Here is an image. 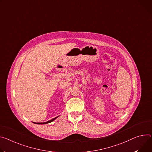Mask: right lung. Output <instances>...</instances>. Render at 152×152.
I'll return each mask as SVG.
<instances>
[{
	"mask_svg": "<svg viewBox=\"0 0 152 152\" xmlns=\"http://www.w3.org/2000/svg\"><path fill=\"white\" fill-rule=\"evenodd\" d=\"M59 116H57V117H56V118H53V119H51V120H50V121H47V122H33L34 124H48V123H50V122H51L52 121H53L54 120H55L57 118H58Z\"/></svg>",
	"mask_w": 152,
	"mask_h": 152,
	"instance_id": "add662e5",
	"label": "right lung"
}]
</instances>
